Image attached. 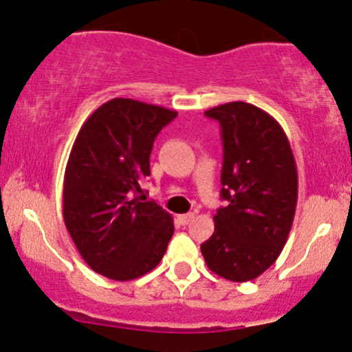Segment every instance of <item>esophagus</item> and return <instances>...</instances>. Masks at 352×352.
<instances>
[{"instance_id":"esophagus-1","label":"esophagus","mask_w":352,"mask_h":352,"mask_svg":"<svg viewBox=\"0 0 352 352\" xmlns=\"http://www.w3.org/2000/svg\"><path fill=\"white\" fill-rule=\"evenodd\" d=\"M192 219H194V212H188V214H180V216L177 217V221H179V223L182 224V226L188 224V223H190Z\"/></svg>"}]
</instances>
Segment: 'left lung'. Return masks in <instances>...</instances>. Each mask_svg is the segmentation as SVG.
<instances>
[{"instance_id": "obj_1", "label": "left lung", "mask_w": 352, "mask_h": 352, "mask_svg": "<svg viewBox=\"0 0 352 352\" xmlns=\"http://www.w3.org/2000/svg\"><path fill=\"white\" fill-rule=\"evenodd\" d=\"M219 121L224 158L214 232L201 244L210 272L231 282H250L282 253L297 207L294 153L275 118L250 102L206 111Z\"/></svg>"}]
</instances>
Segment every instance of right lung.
<instances>
[{"label":"right lung","mask_w":352,"mask_h":352,"mask_svg":"<svg viewBox=\"0 0 352 352\" xmlns=\"http://www.w3.org/2000/svg\"><path fill=\"white\" fill-rule=\"evenodd\" d=\"M177 111L114 98L80 128L64 175V221L80 256L106 278L128 282L164 258L173 221L147 201L143 182L162 128Z\"/></svg>","instance_id":"right-lung-1"}]
</instances>
